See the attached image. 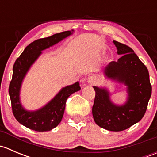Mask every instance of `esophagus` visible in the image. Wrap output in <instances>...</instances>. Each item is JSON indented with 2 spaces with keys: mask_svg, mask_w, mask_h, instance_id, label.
<instances>
[{
  "mask_svg": "<svg viewBox=\"0 0 157 157\" xmlns=\"http://www.w3.org/2000/svg\"><path fill=\"white\" fill-rule=\"evenodd\" d=\"M88 83H90V84H93V83H95V77H93V76H91V77H89Z\"/></svg>",
  "mask_w": 157,
  "mask_h": 157,
  "instance_id": "esophagus-1",
  "label": "esophagus"
}]
</instances>
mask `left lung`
<instances>
[{"mask_svg":"<svg viewBox=\"0 0 157 157\" xmlns=\"http://www.w3.org/2000/svg\"><path fill=\"white\" fill-rule=\"evenodd\" d=\"M113 42L121 57L117 61L109 63L104 72L108 77L128 86V102L122 106H116L111 102L106 90L93 86L96 96L92 111L95 122L99 127L121 131L143 118L151 96L152 86L148 70L134 50L125 44Z\"/></svg>","mask_w":157,"mask_h":157,"instance_id":"1","label":"left lung"}]
</instances>
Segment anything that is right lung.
<instances>
[{"mask_svg":"<svg viewBox=\"0 0 157 157\" xmlns=\"http://www.w3.org/2000/svg\"><path fill=\"white\" fill-rule=\"evenodd\" d=\"M71 33V31H65L35 40L26 47L13 64L12 80L9 85L13 114L20 124L33 131H48L58 126L63 118L67 98L80 90L78 82L66 86L45 107L36 112L24 110L20 102L19 95L22 80L30 66L37 59L42 50L58 43Z\"/></svg>","mask_w":157,"mask_h":157,"instance_id":"1","label":"right lung"}]
</instances>
